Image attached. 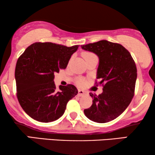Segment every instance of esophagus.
Masks as SVG:
<instances>
[{
    "label": "esophagus",
    "instance_id": "34e87169",
    "mask_svg": "<svg viewBox=\"0 0 155 155\" xmlns=\"http://www.w3.org/2000/svg\"><path fill=\"white\" fill-rule=\"evenodd\" d=\"M84 94H85V92H84L83 90H78V96L82 97V96H83V95H84Z\"/></svg>",
    "mask_w": 155,
    "mask_h": 155
}]
</instances>
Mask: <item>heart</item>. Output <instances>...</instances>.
Returning <instances> with one entry per match:
<instances>
[{"label":"heart","instance_id":"obj_1","mask_svg":"<svg viewBox=\"0 0 155 155\" xmlns=\"http://www.w3.org/2000/svg\"><path fill=\"white\" fill-rule=\"evenodd\" d=\"M94 54L93 53H91V52H83L82 53V56H83V58L84 59L87 58L88 57L90 56H94ZM77 83L78 84H79V85H83V84L85 83V81L83 79H82V78H78L77 80Z\"/></svg>","mask_w":155,"mask_h":155}]
</instances>
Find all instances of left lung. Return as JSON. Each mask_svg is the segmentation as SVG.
<instances>
[{
    "instance_id": "8db88e82",
    "label": "left lung",
    "mask_w": 155,
    "mask_h": 155,
    "mask_svg": "<svg viewBox=\"0 0 155 155\" xmlns=\"http://www.w3.org/2000/svg\"><path fill=\"white\" fill-rule=\"evenodd\" d=\"M82 49L94 53L99 58L97 84H102L99 95L90 93L92 104L84 110L92 121L107 123L119 116L130 104L135 94L137 68L130 52L117 43L101 40L82 45Z\"/></svg>"
}]
</instances>
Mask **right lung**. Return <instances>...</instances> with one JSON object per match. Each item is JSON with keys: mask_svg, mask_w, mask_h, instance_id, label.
<instances>
[{"mask_svg": "<svg viewBox=\"0 0 155 155\" xmlns=\"http://www.w3.org/2000/svg\"><path fill=\"white\" fill-rule=\"evenodd\" d=\"M79 46L36 42L19 57L15 67L17 97L23 110L37 121L48 123L64 114L67 103L77 95L73 84H54V74L67 67Z\"/></svg>", "mask_w": 155, "mask_h": 155, "instance_id": "right-lung-1", "label": "right lung"}]
</instances>
